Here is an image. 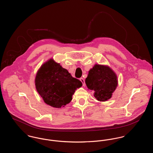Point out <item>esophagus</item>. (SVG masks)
I'll use <instances>...</instances> for the list:
<instances>
[{"mask_svg":"<svg viewBox=\"0 0 153 153\" xmlns=\"http://www.w3.org/2000/svg\"><path fill=\"white\" fill-rule=\"evenodd\" d=\"M80 80L82 82V85H85V80H84V79L83 78H80Z\"/></svg>","mask_w":153,"mask_h":153,"instance_id":"obj_1","label":"esophagus"}]
</instances>
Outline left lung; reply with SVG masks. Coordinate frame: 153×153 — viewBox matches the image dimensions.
<instances>
[{
  "instance_id": "8db88e82",
  "label": "left lung",
  "mask_w": 153,
  "mask_h": 153,
  "mask_svg": "<svg viewBox=\"0 0 153 153\" xmlns=\"http://www.w3.org/2000/svg\"><path fill=\"white\" fill-rule=\"evenodd\" d=\"M85 84L98 101L105 102L111 98L118 81L116 73L108 66L95 64L88 72Z\"/></svg>"
}]
</instances>
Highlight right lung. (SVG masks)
Here are the masks:
<instances>
[{
  "mask_svg": "<svg viewBox=\"0 0 153 153\" xmlns=\"http://www.w3.org/2000/svg\"><path fill=\"white\" fill-rule=\"evenodd\" d=\"M35 85L38 93L46 104L60 108L71 102L75 91L82 84L51 58L38 69Z\"/></svg>",
  "mask_w": 153,
  "mask_h": 153,
  "instance_id": "right-lung-1",
  "label": "right lung"
}]
</instances>
